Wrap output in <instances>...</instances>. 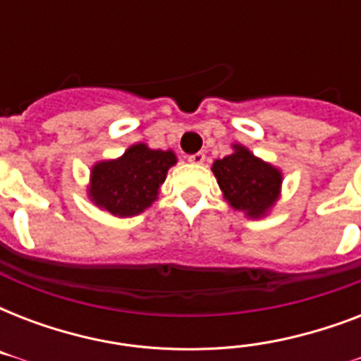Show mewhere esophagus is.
Returning a JSON list of instances; mask_svg holds the SVG:
<instances>
[{"mask_svg": "<svg viewBox=\"0 0 361 361\" xmlns=\"http://www.w3.org/2000/svg\"><path fill=\"white\" fill-rule=\"evenodd\" d=\"M187 161L192 164H202L204 161H206V153L204 152H198V153H192V155H189L187 157Z\"/></svg>", "mask_w": 361, "mask_h": 361, "instance_id": "esophagus-1", "label": "esophagus"}]
</instances>
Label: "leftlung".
I'll list each match as a JSON object with an SVG mask.
<instances>
[{
	"instance_id": "8db88e82",
	"label": "left lung",
	"mask_w": 361,
	"mask_h": 361,
	"mask_svg": "<svg viewBox=\"0 0 361 361\" xmlns=\"http://www.w3.org/2000/svg\"><path fill=\"white\" fill-rule=\"evenodd\" d=\"M212 170L228 204L249 217L264 215L279 198L281 172L247 147L236 144L234 153L217 159Z\"/></svg>"
}]
</instances>
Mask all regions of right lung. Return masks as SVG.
<instances>
[{
  "label": "right lung",
  "mask_w": 361,
  "mask_h": 361,
  "mask_svg": "<svg viewBox=\"0 0 361 361\" xmlns=\"http://www.w3.org/2000/svg\"><path fill=\"white\" fill-rule=\"evenodd\" d=\"M172 164H176L174 152L135 144L120 159L93 166L90 198L112 215L133 217L152 206Z\"/></svg>",
  "instance_id": "right-lung-1"
}]
</instances>
